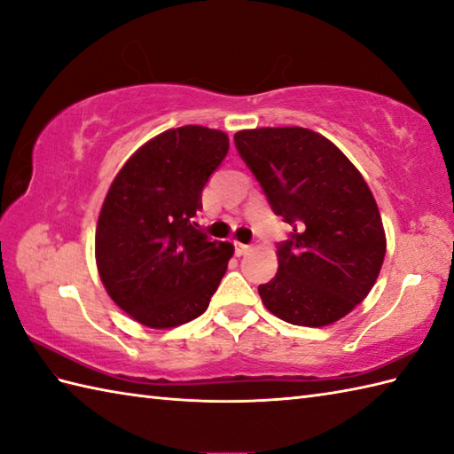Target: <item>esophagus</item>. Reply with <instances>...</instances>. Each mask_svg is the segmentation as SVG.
<instances>
[{"mask_svg": "<svg viewBox=\"0 0 454 454\" xmlns=\"http://www.w3.org/2000/svg\"><path fill=\"white\" fill-rule=\"evenodd\" d=\"M234 247H236V255H246L249 249H252V246L249 244H242V242H234Z\"/></svg>", "mask_w": 454, "mask_h": 454, "instance_id": "esophagus-1", "label": "esophagus"}]
</instances>
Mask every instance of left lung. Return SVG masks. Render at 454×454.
Segmentation results:
<instances>
[{"label":"left lung","mask_w":454,"mask_h":454,"mask_svg":"<svg viewBox=\"0 0 454 454\" xmlns=\"http://www.w3.org/2000/svg\"><path fill=\"white\" fill-rule=\"evenodd\" d=\"M277 216L293 226L278 271L259 296L281 320L322 327L363 302L387 254L382 218L366 181L322 134L301 127L234 134Z\"/></svg>","instance_id":"1"}]
</instances>
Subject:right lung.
Segmentation results:
<instances>
[{"label":"right lung","instance_id":"right-lung-1","mask_svg":"<svg viewBox=\"0 0 454 454\" xmlns=\"http://www.w3.org/2000/svg\"><path fill=\"white\" fill-rule=\"evenodd\" d=\"M230 148L222 130L187 124L158 134L113 179L95 230V262L109 296L142 325L195 320L226 273L234 246L192 218Z\"/></svg>","mask_w":454,"mask_h":454}]
</instances>
